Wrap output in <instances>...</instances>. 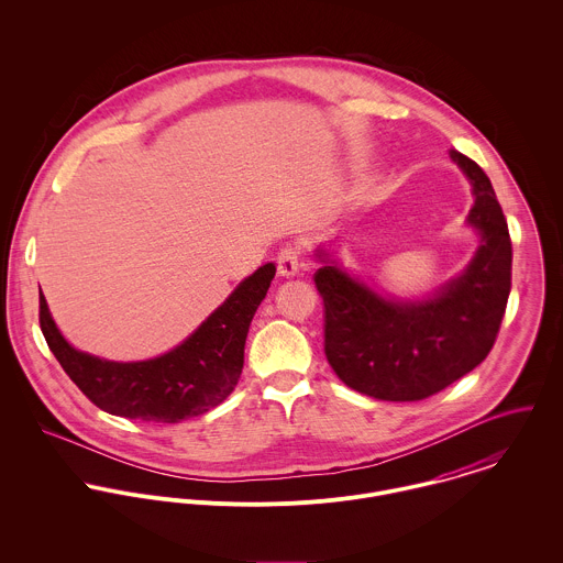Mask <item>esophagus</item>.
I'll use <instances>...</instances> for the list:
<instances>
[{"mask_svg":"<svg viewBox=\"0 0 563 563\" xmlns=\"http://www.w3.org/2000/svg\"><path fill=\"white\" fill-rule=\"evenodd\" d=\"M301 271V253L297 246H284L277 255V273L282 277H295Z\"/></svg>","mask_w":563,"mask_h":563,"instance_id":"obj_1","label":"esophagus"}]
</instances>
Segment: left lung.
<instances>
[{"label":"left lung","instance_id":"8db88e82","mask_svg":"<svg viewBox=\"0 0 563 563\" xmlns=\"http://www.w3.org/2000/svg\"><path fill=\"white\" fill-rule=\"evenodd\" d=\"M473 186L466 225L479 246L468 266L422 299L384 297L319 246L314 275L324 303V355L355 393L422 401L477 368L494 346L511 290V241L494 188L477 162L451 150Z\"/></svg>","mask_w":563,"mask_h":563}]
</instances>
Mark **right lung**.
Masks as SVG:
<instances>
[{
	"mask_svg": "<svg viewBox=\"0 0 563 563\" xmlns=\"http://www.w3.org/2000/svg\"><path fill=\"white\" fill-rule=\"evenodd\" d=\"M273 277V262L260 266L181 344L143 362H112L71 346L41 290L38 321L65 373L99 409L130 420L181 422L210 411L234 393L249 324Z\"/></svg>",
	"mask_w": 563,
	"mask_h": 563,
	"instance_id": "add662e5",
	"label": "right lung"
}]
</instances>
